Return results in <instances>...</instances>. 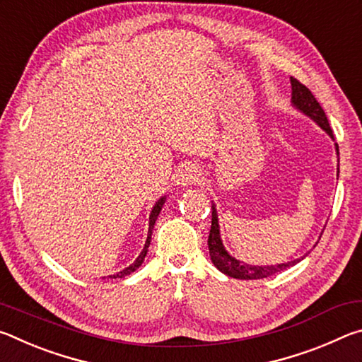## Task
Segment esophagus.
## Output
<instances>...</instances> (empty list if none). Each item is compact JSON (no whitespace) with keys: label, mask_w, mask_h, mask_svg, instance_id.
I'll return each mask as SVG.
<instances>
[{"label":"esophagus","mask_w":362,"mask_h":362,"mask_svg":"<svg viewBox=\"0 0 362 362\" xmlns=\"http://www.w3.org/2000/svg\"><path fill=\"white\" fill-rule=\"evenodd\" d=\"M199 177H201V174L194 164H185V166H182L179 169V173H177L175 182H177V185L185 187V185H192V183L198 182Z\"/></svg>","instance_id":"34e87169"}]
</instances>
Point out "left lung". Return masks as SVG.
Wrapping results in <instances>:
<instances>
[{"mask_svg": "<svg viewBox=\"0 0 362 362\" xmlns=\"http://www.w3.org/2000/svg\"><path fill=\"white\" fill-rule=\"evenodd\" d=\"M292 84V99L291 103L292 107L298 110L300 113L308 116L310 119H313L321 129L327 134V136L334 140L332 129H330L327 116L324 113L320 103L315 99V95L311 94V90L298 83L296 78H291ZM335 151L337 156H339V145L335 144ZM337 177H339V170H337ZM207 246H209V255L211 260L218 272L235 279H263L268 276H273L279 272H284V269L297 265L300 260H303L306 255L300 257V259L286 262V263H276V265H249V263H244L233 257L228 250L225 249L222 236H220V225H218V214L217 207L212 201V225L209 231V240H207Z\"/></svg>", "mask_w": 362, "mask_h": 362, "instance_id": "obj_1", "label": "left lung"}]
</instances>
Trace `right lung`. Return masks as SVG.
Masks as SVG:
<instances>
[{"mask_svg":"<svg viewBox=\"0 0 362 362\" xmlns=\"http://www.w3.org/2000/svg\"><path fill=\"white\" fill-rule=\"evenodd\" d=\"M164 203H166V196H161V198H159L158 201H156V204L153 206V209H151V212H150V222H148V235H146V241H145V246H144V249H142V252H140V255L137 257L136 260H134L129 267H126L124 269H122V272H119V273H116V274H112V276H108V278H112V279H119V278H126V276H129L131 273H134L136 272V269L142 265L144 263V260H145V255H146V252H148V247H150V243H151V231H153V226H155V223H156V218H158V216H159V212H161V209H163V206H164Z\"/></svg>","mask_w":362,"mask_h":362,"instance_id":"right-lung-1","label":"right lung"}]
</instances>
